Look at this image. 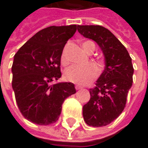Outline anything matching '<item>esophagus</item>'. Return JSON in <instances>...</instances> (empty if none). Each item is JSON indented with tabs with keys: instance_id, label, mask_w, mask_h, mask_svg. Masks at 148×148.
Returning a JSON list of instances; mask_svg holds the SVG:
<instances>
[{
	"instance_id": "1",
	"label": "esophagus",
	"mask_w": 148,
	"mask_h": 148,
	"mask_svg": "<svg viewBox=\"0 0 148 148\" xmlns=\"http://www.w3.org/2000/svg\"><path fill=\"white\" fill-rule=\"evenodd\" d=\"M75 88L77 89V90H80V89L82 88V86H78V85H76V86H75Z\"/></svg>"
}]
</instances>
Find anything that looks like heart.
Masks as SVG:
<instances>
[{
	"label": "heart",
	"mask_w": 148,
	"mask_h": 148,
	"mask_svg": "<svg viewBox=\"0 0 148 148\" xmlns=\"http://www.w3.org/2000/svg\"><path fill=\"white\" fill-rule=\"evenodd\" d=\"M82 47L87 53H92L95 50V43L88 40L83 43ZM61 62L63 65H66L68 63L65 51H63L62 53ZM97 75L98 70L96 66L91 63L86 66H71L65 71V78L66 81L80 86L89 85L96 78Z\"/></svg>",
	"instance_id": "1"
}]
</instances>
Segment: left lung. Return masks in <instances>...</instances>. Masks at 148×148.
<instances>
[{"mask_svg": "<svg viewBox=\"0 0 148 148\" xmlns=\"http://www.w3.org/2000/svg\"><path fill=\"white\" fill-rule=\"evenodd\" d=\"M84 37L98 43L105 60L103 73L90 89V99L83 106V118L89 126L103 127L120 115L133 85L134 66L126 48L109 29L100 25H78Z\"/></svg>", "mask_w": 148, "mask_h": 148, "instance_id": "8db88e82", "label": "left lung"}]
</instances>
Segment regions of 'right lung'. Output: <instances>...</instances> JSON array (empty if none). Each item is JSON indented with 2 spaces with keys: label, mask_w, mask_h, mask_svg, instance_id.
<instances>
[{
  "label": "right lung",
  "mask_w": 148,
  "mask_h": 148,
  "mask_svg": "<svg viewBox=\"0 0 148 148\" xmlns=\"http://www.w3.org/2000/svg\"><path fill=\"white\" fill-rule=\"evenodd\" d=\"M77 28L76 25L49 26L14 54L12 87L20 113L29 121L38 125L53 123L64 100L76 93L73 83H51L62 76L61 56Z\"/></svg>",
  "instance_id": "right-lung-1"
}]
</instances>
